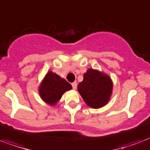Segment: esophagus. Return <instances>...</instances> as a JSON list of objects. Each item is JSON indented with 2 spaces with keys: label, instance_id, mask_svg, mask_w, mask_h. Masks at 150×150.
I'll list each match as a JSON object with an SVG mask.
<instances>
[{
  "label": "esophagus",
  "instance_id": "esophagus-1",
  "mask_svg": "<svg viewBox=\"0 0 150 150\" xmlns=\"http://www.w3.org/2000/svg\"><path fill=\"white\" fill-rule=\"evenodd\" d=\"M71 85L74 89H76V87H77V83H76V82H74V83H71Z\"/></svg>",
  "mask_w": 150,
  "mask_h": 150
}]
</instances>
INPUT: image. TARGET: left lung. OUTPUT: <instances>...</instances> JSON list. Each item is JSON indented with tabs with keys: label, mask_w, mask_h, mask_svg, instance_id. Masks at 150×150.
<instances>
[{
	"label": "left lung",
	"mask_w": 150,
	"mask_h": 150,
	"mask_svg": "<svg viewBox=\"0 0 150 150\" xmlns=\"http://www.w3.org/2000/svg\"><path fill=\"white\" fill-rule=\"evenodd\" d=\"M78 91L87 105L98 109L108 103L112 93L111 79L105 74L89 69L78 84Z\"/></svg>",
	"instance_id": "1"
}]
</instances>
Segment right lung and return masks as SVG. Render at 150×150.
I'll use <instances>...</instances> for the list:
<instances>
[{
  "label": "right lung",
  "mask_w": 150,
  "mask_h": 150,
  "mask_svg": "<svg viewBox=\"0 0 150 150\" xmlns=\"http://www.w3.org/2000/svg\"><path fill=\"white\" fill-rule=\"evenodd\" d=\"M72 88L70 83L56 74L48 72L40 87V95L43 100L54 105L61 98L65 91Z\"/></svg>",
  "instance_id": "1"
}]
</instances>
